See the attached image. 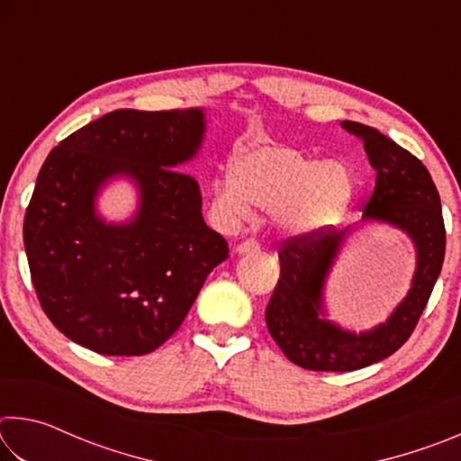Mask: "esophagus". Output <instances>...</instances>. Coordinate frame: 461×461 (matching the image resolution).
Wrapping results in <instances>:
<instances>
[{
    "label": "esophagus",
    "mask_w": 461,
    "mask_h": 461,
    "mask_svg": "<svg viewBox=\"0 0 461 461\" xmlns=\"http://www.w3.org/2000/svg\"><path fill=\"white\" fill-rule=\"evenodd\" d=\"M256 249H260V244H258V241H256L254 238H249V240H244V241H240V244L236 246V252H238V254H248V252H256Z\"/></svg>",
    "instance_id": "esophagus-1"
}]
</instances>
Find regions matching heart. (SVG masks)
<instances>
[{"label": "heart", "instance_id": "b5f03b06", "mask_svg": "<svg viewBox=\"0 0 461 461\" xmlns=\"http://www.w3.org/2000/svg\"><path fill=\"white\" fill-rule=\"evenodd\" d=\"M354 199V181L339 162H321L283 144L241 150L231 175L213 185V205L228 221L246 220L249 203L276 212L288 236L311 238L338 225Z\"/></svg>", "mask_w": 461, "mask_h": 461}]
</instances>
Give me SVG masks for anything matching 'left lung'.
<instances>
[{
    "label": "left lung",
    "instance_id": "8db88e82",
    "mask_svg": "<svg viewBox=\"0 0 461 461\" xmlns=\"http://www.w3.org/2000/svg\"><path fill=\"white\" fill-rule=\"evenodd\" d=\"M341 126L362 140L376 170L362 221H382L407 233L417 249V270L409 294L386 323L362 333L346 331L325 319L323 288L349 230L285 240L278 249L280 278L264 315L288 360L315 372H352L393 356L415 331L446 256L439 193L423 162L376 128L357 122Z\"/></svg>",
    "mask_w": 461,
    "mask_h": 461
}]
</instances>
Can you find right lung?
Masks as SVG:
<instances>
[{"mask_svg": "<svg viewBox=\"0 0 461 461\" xmlns=\"http://www.w3.org/2000/svg\"><path fill=\"white\" fill-rule=\"evenodd\" d=\"M205 134L203 109H115L62 140L44 160L24 217V246L41 307L68 339L104 356H144L189 313L228 258L201 215L199 183L181 165ZM128 176L135 220L105 224L100 186Z\"/></svg>", "mask_w": 461, "mask_h": 461, "instance_id": "obj_1", "label": "right lung"}]
</instances>
